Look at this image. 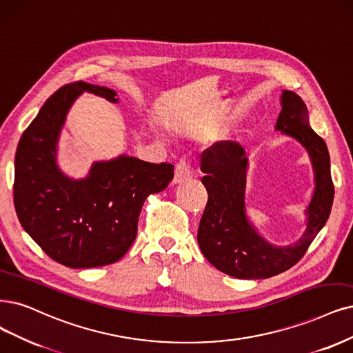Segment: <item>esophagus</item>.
Instances as JSON below:
<instances>
[{"instance_id": "obj_1", "label": "esophagus", "mask_w": 353, "mask_h": 353, "mask_svg": "<svg viewBox=\"0 0 353 353\" xmlns=\"http://www.w3.org/2000/svg\"><path fill=\"white\" fill-rule=\"evenodd\" d=\"M190 176H192L190 164H189L188 161H185V160H180V161L176 164V168H174L173 183H174V185L183 183V181H186Z\"/></svg>"}]
</instances>
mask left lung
<instances>
[{
  "instance_id": "1",
  "label": "left lung",
  "mask_w": 353,
  "mask_h": 353,
  "mask_svg": "<svg viewBox=\"0 0 353 353\" xmlns=\"http://www.w3.org/2000/svg\"><path fill=\"white\" fill-rule=\"evenodd\" d=\"M276 130L299 141L310 154L316 189L307 208V230L295 244L275 247L260 237L245 215L247 157L237 142H215L202 152V183L208 202L198 230V243L208 262L239 279H265L288 270L305 254L329 219L334 186L330 157L321 137L311 129L304 100L283 90Z\"/></svg>"
}]
</instances>
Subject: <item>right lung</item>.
I'll use <instances>...</instances> for the list:
<instances>
[{
  "label": "right lung",
  "mask_w": 353,
  "mask_h": 353,
  "mask_svg": "<svg viewBox=\"0 0 353 353\" xmlns=\"http://www.w3.org/2000/svg\"><path fill=\"white\" fill-rule=\"evenodd\" d=\"M83 91L116 103V91L75 81L52 94L24 130L14 161V206L24 231L55 262L87 269L117 262L132 245L145 199L167 188L174 165L121 155L72 180L57 165L65 117Z\"/></svg>",
  "instance_id": "obj_1"
}]
</instances>
